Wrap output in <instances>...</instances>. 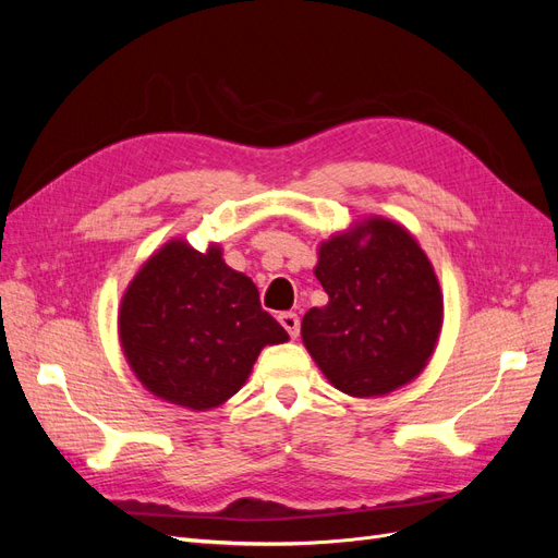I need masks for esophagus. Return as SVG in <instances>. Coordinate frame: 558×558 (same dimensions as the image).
Returning <instances> with one entry per match:
<instances>
[{"instance_id":"obj_1","label":"esophagus","mask_w":558,"mask_h":558,"mask_svg":"<svg viewBox=\"0 0 558 558\" xmlns=\"http://www.w3.org/2000/svg\"><path fill=\"white\" fill-rule=\"evenodd\" d=\"M279 324L283 326L286 332H289V335L293 337V340L300 335V318H298V314H293V312H281V314H279Z\"/></svg>"}]
</instances>
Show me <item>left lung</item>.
Returning <instances> with one entry per match:
<instances>
[{
	"mask_svg": "<svg viewBox=\"0 0 558 558\" xmlns=\"http://www.w3.org/2000/svg\"><path fill=\"white\" fill-rule=\"evenodd\" d=\"M326 307L302 318V342L328 381L353 398L412 381L442 328V291L428 256L388 218H367L318 248Z\"/></svg>",
	"mask_w": 558,
	"mask_h": 558,
	"instance_id": "obj_1",
	"label": "left lung"
}]
</instances>
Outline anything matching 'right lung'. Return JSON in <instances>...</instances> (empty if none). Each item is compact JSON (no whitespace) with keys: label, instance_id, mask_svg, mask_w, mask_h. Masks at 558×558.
<instances>
[{"label":"right lung","instance_id":"right-lung-1","mask_svg":"<svg viewBox=\"0 0 558 558\" xmlns=\"http://www.w3.org/2000/svg\"><path fill=\"white\" fill-rule=\"evenodd\" d=\"M118 335L150 393L197 412L238 393L263 347L289 340L221 248L202 253L183 240L167 242L130 281Z\"/></svg>","mask_w":558,"mask_h":558}]
</instances>
